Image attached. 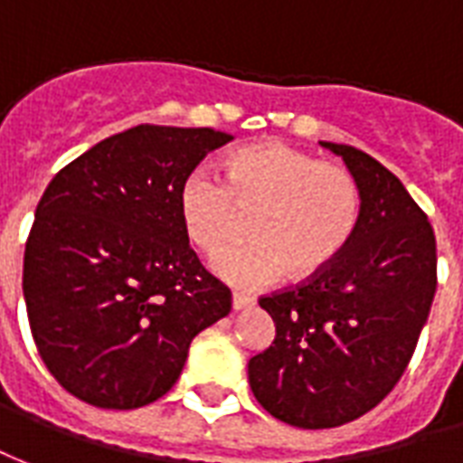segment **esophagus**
Segmentation results:
<instances>
[{"label": "esophagus", "instance_id": "1", "mask_svg": "<svg viewBox=\"0 0 463 463\" xmlns=\"http://www.w3.org/2000/svg\"><path fill=\"white\" fill-rule=\"evenodd\" d=\"M232 306H234V310L249 308V306H254V298L246 296V293H234V296H232Z\"/></svg>", "mask_w": 463, "mask_h": 463}]
</instances>
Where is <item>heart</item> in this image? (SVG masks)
Segmentation results:
<instances>
[{
  "mask_svg": "<svg viewBox=\"0 0 463 463\" xmlns=\"http://www.w3.org/2000/svg\"><path fill=\"white\" fill-rule=\"evenodd\" d=\"M219 180L192 170L177 192L184 234L204 254L217 251L249 219L254 239L222 249L212 269L239 288H261L291 273L318 276L338 259L360 222L355 177L333 162L279 140L246 145L222 165Z\"/></svg>",
  "mask_w": 463,
  "mask_h": 463,
  "instance_id": "obj_1",
  "label": "heart"
}]
</instances>
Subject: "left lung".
<instances>
[{"label":"left lung","instance_id":"8db88e82","mask_svg":"<svg viewBox=\"0 0 463 463\" xmlns=\"http://www.w3.org/2000/svg\"><path fill=\"white\" fill-rule=\"evenodd\" d=\"M320 145L355 177L360 222L326 271L259 298L276 338L249 360L259 404L301 430L340 427L392 392L437 291L434 229L402 182L357 147Z\"/></svg>","mask_w":463,"mask_h":463}]
</instances>
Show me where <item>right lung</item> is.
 Wrapping results in <instances>:
<instances>
[{
    "label": "right lung",
    "mask_w": 463,
    "mask_h": 463,
    "mask_svg": "<svg viewBox=\"0 0 463 463\" xmlns=\"http://www.w3.org/2000/svg\"><path fill=\"white\" fill-rule=\"evenodd\" d=\"M229 140L212 128L135 125L49 182L22 286L33 343L66 392L103 410L155 402L192 338L232 310L177 212L182 180Z\"/></svg>",
    "instance_id": "1"
}]
</instances>
